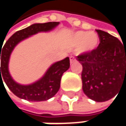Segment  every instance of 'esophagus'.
Here are the masks:
<instances>
[{"mask_svg":"<svg viewBox=\"0 0 126 126\" xmlns=\"http://www.w3.org/2000/svg\"><path fill=\"white\" fill-rule=\"evenodd\" d=\"M76 58H74V57H73V56H71V57H70V63L71 64H72V63H74V62H76Z\"/></svg>","mask_w":126,"mask_h":126,"instance_id":"esophagus-1","label":"esophagus"}]
</instances>
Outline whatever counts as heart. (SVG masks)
Here are the masks:
<instances>
[{"label":"heart","instance_id":"obj_1","mask_svg":"<svg viewBox=\"0 0 126 126\" xmlns=\"http://www.w3.org/2000/svg\"><path fill=\"white\" fill-rule=\"evenodd\" d=\"M70 43L72 47H77L78 54L89 55L98 48L100 38L95 32L78 31L71 34Z\"/></svg>","mask_w":126,"mask_h":126}]
</instances>
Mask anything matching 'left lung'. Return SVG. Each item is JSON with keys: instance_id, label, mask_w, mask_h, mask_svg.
<instances>
[{"instance_id": "8db88e82", "label": "left lung", "mask_w": 126, "mask_h": 126, "mask_svg": "<svg viewBox=\"0 0 126 126\" xmlns=\"http://www.w3.org/2000/svg\"><path fill=\"white\" fill-rule=\"evenodd\" d=\"M96 32L100 38L98 48L76 59L82 65L84 93L96 102H104L115 96L126 82V46L105 31Z\"/></svg>"}]
</instances>
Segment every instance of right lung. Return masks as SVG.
Returning a JSON list of instances; mask_svg holds the SVG:
<instances>
[{"label": "right lung", "mask_w": 126, "mask_h": 126, "mask_svg": "<svg viewBox=\"0 0 126 126\" xmlns=\"http://www.w3.org/2000/svg\"><path fill=\"white\" fill-rule=\"evenodd\" d=\"M59 24V22L33 24L25 29L16 31L6 42L3 48L0 47V82H3V80L9 90L17 97L29 101H44L52 98L59 90L62 75L70 67L68 57L52 63L39 79L28 85L16 82L9 69L11 55L19 43L38 33L49 32Z\"/></svg>", "instance_id": "add662e5"}]
</instances>
